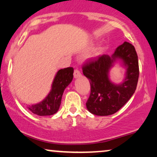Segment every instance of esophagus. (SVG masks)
I'll list each match as a JSON object with an SVG mask.
<instances>
[{
    "label": "esophagus",
    "mask_w": 157,
    "mask_h": 157,
    "mask_svg": "<svg viewBox=\"0 0 157 157\" xmlns=\"http://www.w3.org/2000/svg\"><path fill=\"white\" fill-rule=\"evenodd\" d=\"M81 76V72L80 70H75V72H74V77L75 78H78V77H80Z\"/></svg>",
    "instance_id": "obj_1"
}]
</instances>
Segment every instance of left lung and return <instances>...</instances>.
<instances>
[{
	"label": "left lung",
	"instance_id": "obj_1",
	"mask_svg": "<svg viewBox=\"0 0 157 157\" xmlns=\"http://www.w3.org/2000/svg\"><path fill=\"white\" fill-rule=\"evenodd\" d=\"M117 61L127 68L126 77L120 84H115L109 79V71ZM82 72L89 80L91 87L86 103L87 110L96 116L113 114L128 101L136 89L139 68L135 48L125 41L110 57L103 54L89 59L82 65Z\"/></svg>",
	"mask_w": 157,
	"mask_h": 157
}]
</instances>
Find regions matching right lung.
Returning <instances> with one entry per match:
<instances>
[{
  "label": "right lung",
  "mask_w": 157,
  "mask_h": 157,
  "mask_svg": "<svg viewBox=\"0 0 157 157\" xmlns=\"http://www.w3.org/2000/svg\"><path fill=\"white\" fill-rule=\"evenodd\" d=\"M74 69L67 67L59 70L56 74L52 89L47 97L40 103L29 105L28 109L40 116H52L59 110L64 90L73 79Z\"/></svg>",
  "instance_id": "right-lung-1"
}]
</instances>
